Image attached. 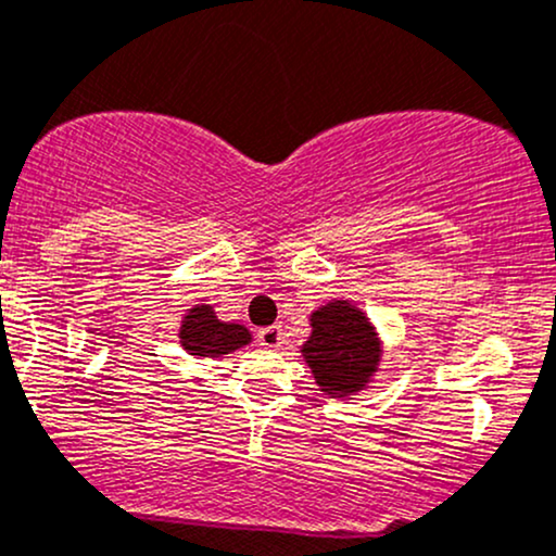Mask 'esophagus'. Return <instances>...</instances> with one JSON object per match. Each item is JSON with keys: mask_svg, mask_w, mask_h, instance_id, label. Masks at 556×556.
Segmentation results:
<instances>
[{"mask_svg": "<svg viewBox=\"0 0 556 556\" xmlns=\"http://www.w3.org/2000/svg\"><path fill=\"white\" fill-rule=\"evenodd\" d=\"M257 341L265 349H280L283 344V333H280V326H267L257 333Z\"/></svg>", "mask_w": 556, "mask_h": 556, "instance_id": "esophagus-1", "label": "esophagus"}]
</instances>
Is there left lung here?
<instances>
[{"label":"left lung","instance_id":"left-lung-1","mask_svg":"<svg viewBox=\"0 0 556 556\" xmlns=\"http://www.w3.org/2000/svg\"><path fill=\"white\" fill-rule=\"evenodd\" d=\"M312 333L302 357L315 383L328 396H352L367 389L380 365L378 330L359 307L346 299H333L309 315Z\"/></svg>","mask_w":556,"mask_h":556}]
</instances>
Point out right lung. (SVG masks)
I'll list each match as a JSON object with an SVG mask.
<instances>
[{"instance_id":"obj_1","label":"right lung","mask_w":556,"mask_h":556,"mask_svg":"<svg viewBox=\"0 0 556 556\" xmlns=\"http://www.w3.org/2000/svg\"><path fill=\"white\" fill-rule=\"evenodd\" d=\"M180 346L194 357H223L252 341V333L239 323L217 320L210 304H197L184 315L178 330Z\"/></svg>"}]
</instances>
